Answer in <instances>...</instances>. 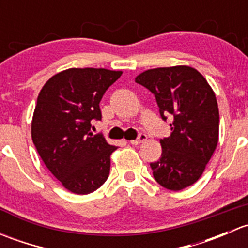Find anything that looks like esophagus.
Returning a JSON list of instances; mask_svg holds the SVG:
<instances>
[{"instance_id":"esophagus-1","label":"esophagus","mask_w":248,"mask_h":248,"mask_svg":"<svg viewBox=\"0 0 248 248\" xmlns=\"http://www.w3.org/2000/svg\"><path fill=\"white\" fill-rule=\"evenodd\" d=\"M147 139V137H146V134H144V133H141V134H139V137L137 139H134V140H131V144L132 145H139L140 142H142V141H145V140Z\"/></svg>"}]
</instances>
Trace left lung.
Instances as JSON below:
<instances>
[{
    "label": "left lung",
    "mask_w": 248,
    "mask_h": 248,
    "mask_svg": "<svg viewBox=\"0 0 248 248\" xmlns=\"http://www.w3.org/2000/svg\"><path fill=\"white\" fill-rule=\"evenodd\" d=\"M136 82L155 94L162 120L172 116L170 136L161 139V158L150 163L155 180L171 191L191 186L218 142L219 112L211 86L188 66L149 69Z\"/></svg>",
    "instance_id": "obj_1"
}]
</instances>
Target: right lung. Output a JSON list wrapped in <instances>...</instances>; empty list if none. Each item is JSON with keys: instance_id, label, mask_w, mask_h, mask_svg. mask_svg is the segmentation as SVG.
I'll return each mask as SVG.
<instances>
[{"instance_id": "1", "label": "right lung", "mask_w": 248, "mask_h": 248, "mask_svg": "<svg viewBox=\"0 0 248 248\" xmlns=\"http://www.w3.org/2000/svg\"><path fill=\"white\" fill-rule=\"evenodd\" d=\"M121 71L69 68L50 78L37 98L31 134L42 161L64 188L89 194L107 181L117 149L91 132L99 102Z\"/></svg>"}]
</instances>
